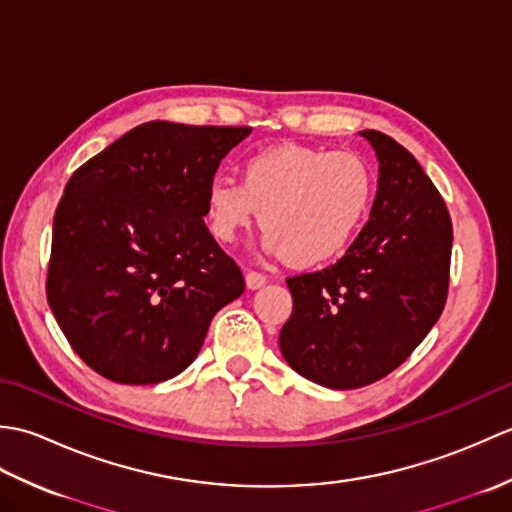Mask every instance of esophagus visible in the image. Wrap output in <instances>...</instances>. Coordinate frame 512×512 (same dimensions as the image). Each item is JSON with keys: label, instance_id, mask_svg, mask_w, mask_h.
Here are the masks:
<instances>
[{"label": "esophagus", "instance_id": "1", "mask_svg": "<svg viewBox=\"0 0 512 512\" xmlns=\"http://www.w3.org/2000/svg\"><path fill=\"white\" fill-rule=\"evenodd\" d=\"M244 279H246V288H248V290H257V288L266 286V275L255 273V270H248Z\"/></svg>", "mask_w": 512, "mask_h": 512}]
</instances>
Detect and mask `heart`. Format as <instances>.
<instances>
[{"label":"heart","mask_w":512,"mask_h":512,"mask_svg":"<svg viewBox=\"0 0 512 512\" xmlns=\"http://www.w3.org/2000/svg\"><path fill=\"white\" fill-rule=\"evenodd\" d=\"M376 176L352 151L279 145L244 162L242 182L215 176L206 220L228 244L259 217L264 246L295 268L330 262L350 246L372 209Z\"/></svg>","instance_id":"heart-1"}]
</instances>
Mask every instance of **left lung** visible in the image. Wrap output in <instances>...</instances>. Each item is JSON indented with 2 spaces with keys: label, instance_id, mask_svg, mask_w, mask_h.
Segmentation results:
<instances>
[{
  "label": "left lung",
  "instance_id": "8db88e82",
  "mask_svg": "<svg viewBox=\"0 0 512 512\" xmlns=\"http://www.w3.org/2000/svg\"><path fill=\"white\" fill-rule=\"evenodd\" d=\"M378 158L372 213L330 268L288 277L292 314L279 350L330 389L376 383L436 325L449 292L453 226L418 160L376 129L358 132Z\"/></svg>",
  "mask_w": 512,
  "mask_h": 512
}]
</instances>
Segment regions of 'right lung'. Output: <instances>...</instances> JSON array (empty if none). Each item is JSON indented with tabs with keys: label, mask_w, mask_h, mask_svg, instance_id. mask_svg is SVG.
Instances as JSON below:
<instances>
[{
	"label": "right lung",
	"mask_w": 512,
	"mask_h": 512,
	"mask_svg": "<svg viewBox=\"0 0 512 512\" xmlns=\"http://www.w3.org/2000/svg\"><path fill=\"white\" fill-rule=\"evenodd\" d=\"M250 127L151 121L72 173L54 213L48 303L96 374L156 385L198 356L211 319L244 292L217 246L206 187Z\"/></svg>",
	"instance_id": "right-lung-1"
}]
</instances>
